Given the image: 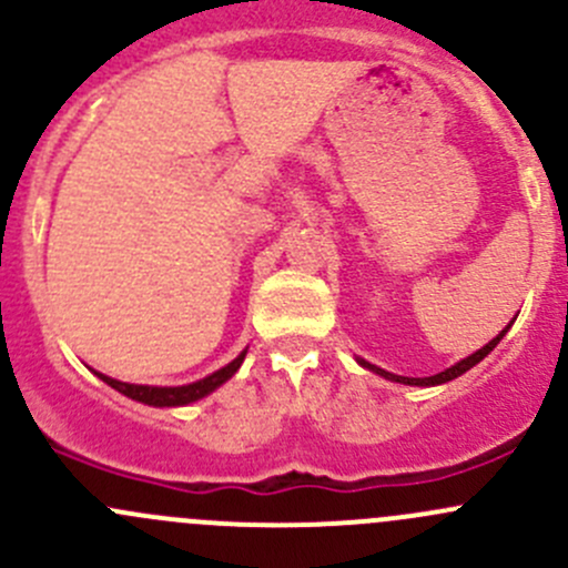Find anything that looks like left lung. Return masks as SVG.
Instances as JSON below:
<instances>
[{"label":"left lung","instance_id":"obj_1","mask_svg":"<svg viewBox=\"0 0 568 568\" xmlns=\"http://www.w3.org/2000/svg\"><path fill=\"white\" fill-rule=\"evenodd\" d=\"M511 329V324L506 326V329L500 332V335L497 337H491L489 343H486L484 348H478V352L475 354H469L467 359H462V363H456V365H450L448 371H443V374H434V376H426V379H409V376H395V374H387V371H382V368H376V365H371V363H365V359H359V365H365V368L368 371H374V374H379V376H385V379H393V382H400V385H420V387H432V385H445V382H450V379H456V376H462V374H467L469 368H473V365H478L480 359L486 357V354L491 352V348L497 346V343H500V337L506 335V332Z\"/></svg>","mask_w":568,"mask_h":568}]
</instances>
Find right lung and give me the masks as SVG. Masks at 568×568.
<instances>
[{"instance_id": "add662e5", "label": "right lung", "mask_w": 568, "mask_h": 568, "mask_svg": "<svg viewBox=\"0 0 568 568\" xmlns=\"http://www.w3.org/2000/svg\"><path fill=\"white\" fill-rule=\"evenodd\" d=\"M244 354H239L233 363H227L225 368H220L216 374L205 376V379L194 382V385H183V387H148V385H129V382H118V379H109V376L99 374L101 379L106 382L109 387H114L118 393L129 395V398L140 400V404H148V406H183V404H192V400L203 398V395L214 393L216 387L225 385L227 379H231L233 374L239 371V365L244 363Z\"/></svg>"}]
</instances>
